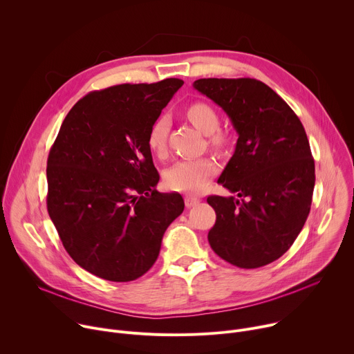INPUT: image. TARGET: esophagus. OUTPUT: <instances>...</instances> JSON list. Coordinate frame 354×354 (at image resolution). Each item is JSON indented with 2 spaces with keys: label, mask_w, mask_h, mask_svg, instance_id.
Returning a JSON list of instances; mask_svg holds the SVG:
<instances>
[{
  "label": "esophagus",
  "mask_w": 354,
  "mask_h": 354,
  "mask_svg": "<svg viewBox=\"0 0 354 354\" xmlns=\"http://www.w3.org/2000/svg\"><path fill=\"white\" fill-rule=\"evenodd\" d=\"M198 203H200V198L196 197V196H186V197H185V205H186V207H193V206H196V205H198Z\"/></svg>",
  "instance_id": "1"
}]
</instances>
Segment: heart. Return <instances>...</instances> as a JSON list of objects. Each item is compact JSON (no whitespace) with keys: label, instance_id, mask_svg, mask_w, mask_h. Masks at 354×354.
I'll return each instance as SVG.
<instances>
[{"label":"heart","instance_id":"b5f03b06","mask_svg":"<svg viewBox=\"0 0 354 354\" xmlns=\"http://www.w3.org/2000/svg\"><path fill=\"white\" fill-rule=\"evenodd\" d=\"M186 116L190 123L203 134L209 136L212 147L221 148L225 144V134L217 131L220 127V119L216 111L207 104H193L187 108ZM169 122L168 118L161 116L151 126L148 131V147L156 156L162 157L167 151ZM217 167L210 158H186L176 161L165 171V183L169 189L176 192H200L216 174Z\"/></svg>","mask_w":354,"mask_h":354}]
</instances>
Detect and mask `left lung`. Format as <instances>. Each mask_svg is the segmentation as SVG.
Instances as JSON below:
<instances>
[{"label": "left lung", "mask_w": 354, "mask_h": 354, "mask_svg": "<svg viewBox=\"0 0 354 354\" xmlns=\"http://www.w3.org/2000/svg\"><path fill=\"white\" fill-rule=\"evenodd\" d=\"M194 89L210 97L238 133L218 183L234 196H209L217 220L209 243L228 263L257 269L284 255L310 214L315 164L292 109L255 78H201Z\"/></svg>", "instance_id": "1"}]
</instances>
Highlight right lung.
I'll return each mask as SVG.
<instances>
[{
  "label": "right lung",
  "instance_id": "obj_1",
  "mask_svg": "<svg viewBox=\"0 0 354 354\" xmlns=\"http://www.w3.org/2000/svg\"><path fill=\"white\" fill-rule=\"evenodd\" d=\"M179 78L122 84L85 95L66 116L47 158V212L74 262L109 281L141 277L185 209L160 193L148 131Z\"/></svg>",
  "mask_w": 354,
  "mask_h": 354
}]
</instances>
